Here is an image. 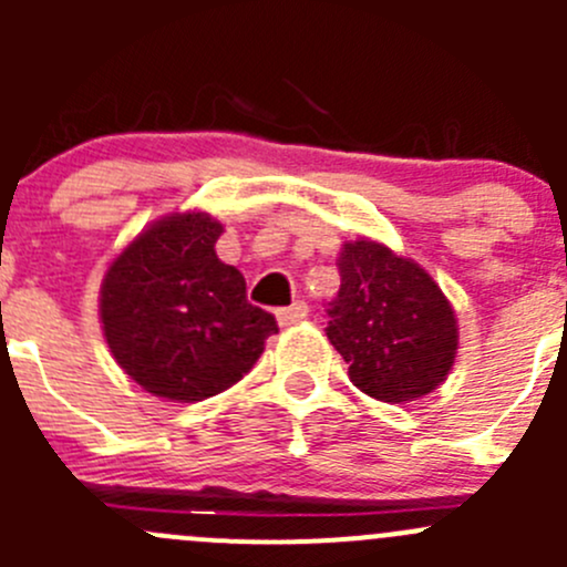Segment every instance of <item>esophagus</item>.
Instances as JSON below:
<instances>
[{"mask_svg":"<svg viewBox=\"0 0 567 567\" xmlns=\"http://www.w3.org/2000/svg\"><path fill=\"white\" fill-rule=\"evenodd\" d=\"M307 312H310L307 301H293V305L285 307V310H277V320L282 326H293V323H301V320L307 318Z\"/></svg>","mask_w":567,"mask_h":567,"instance_id":"34e87169","label":"esophagus"}]
</instances>
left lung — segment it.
I'll return each mask as SVG.
<instances>
[{
  "mask_svg": "<svg viewBox=\"0 0 567 567\" xmlns=\"http://www.w3.org/2000/svg\"><path fill=\"white\" fill-rule=\"evenodd\" d=\"M337 268L326 337L353 386L384 403L436 390L458 353V320L431 274L370 238L342 244Z\"/></svg>",
  "mask_w": 567,
  "mask_h": 567,
  "instance_id": "1",
  "label": "left lung"
}]
</instances>
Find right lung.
Masks as SVG:
<instances>
[{"instance_id":"obj_1","label":"right lung","mask_w":567,"mask_h":567,"mask_svg":"<svg viewBox=\"0 0 567 567\" xmlns=\"http://www.w3.org/2000/svg\"><path fill=\"white\" fill-rule=\"evenodd\" d=\"M221 233L203 210L164 216L114 257L101 285L109 351L156 398L197 403L230 390L277 334L271 312L247 301L241 271L216 257Z\"/></svg>"}]
</instances>
